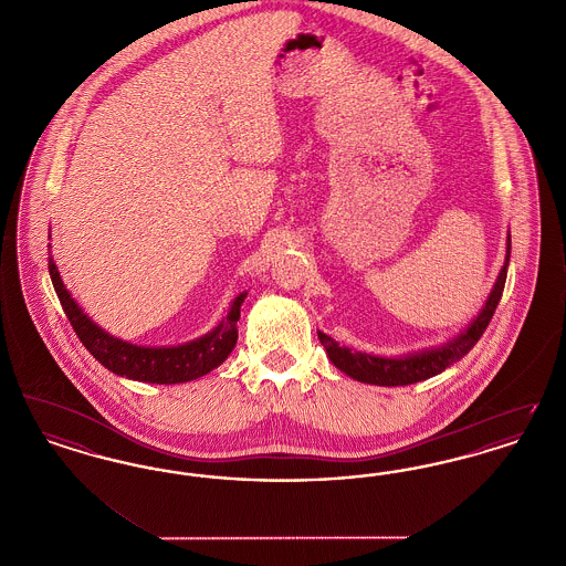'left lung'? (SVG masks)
I'll list each match as a JSON object with an SVG mask.
<instances>
[{"instance_id":"8db88e82","label":"left lung","mask_w":566,"mask_h":566,"mask_svg":"<svg viewBox=\"0 0 566 566\" xmlns=\"http://www.w3.org/2000/svg\"><path fill=\"white\" fill-rule=\"evenodd\" d=\"M510 256H512V235L507 231L505 263L501 268V273H499L490 295L485 298L484 307L450 342H446L441 346L424 348V350L407 352L403 356H379V354L352 350L346 346H339L333 337L318 331V339L328 354V360L352 379L363 381V384H374V386H407V384H416V381L439 376L450 365L458 363L464 354H469L471 348L480 342V337L484 335L485 326L492 321L494 310H496L501 295H503V289H505Z\"/></svg>"}]
</instances>
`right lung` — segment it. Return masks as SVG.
Segmentation results:
<instances>
[{
  "label": "right lung",
  "instance_id": "right-lung-1",
  "mask_svg": "<svg viewBox=\"0 0 566 566\" xmlns=\"http://www.w3.org/2000/svg\"><path fill=\"white\" fill-rule=\"evenodd\" d=\"M51 245V243H49ZM49 271L53 280L54 293L59 296L67 321L81 337L82 346L91 352L106 369L116 376L148 381V384H182L210 374L218 365L227 360L238 344V321L243 298L240 293L231 301L227 316L216 324L206 335L178 344V346H135L109 335L106 328L93 323L76 298L65 289L59 270L54 265L53 254L49 259Z\"/></svg>",
  "mask_w": 566,
  "mask_h": 566
}]
</instances>
